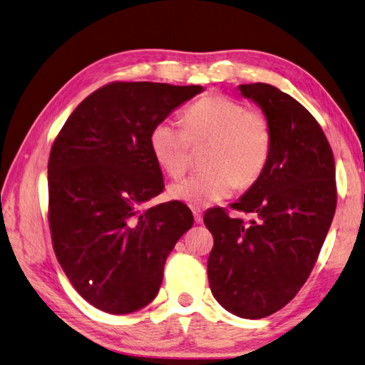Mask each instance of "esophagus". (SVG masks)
<instances>
[{"mask_svg": "<svg viewBox=\"0 0 365 365\" xmlns=\"http://www.w3.org/2000/svg\"><path fill=\"white\" fill-rule=\"evenodd\" d=\"M193 217H195V222L196 223H201L202 222V212H201V209L195 207L193 209Z\"/></svg>", "mask_w": 365, "mask_h": 365, "instance_id": "34e87169", "label": "esophagus"}]
</instances>
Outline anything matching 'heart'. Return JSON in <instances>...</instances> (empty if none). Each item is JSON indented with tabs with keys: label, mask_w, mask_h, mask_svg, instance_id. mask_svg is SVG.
<instances>
[{
	"label": "heart",
	"mask_w": 365,
	"mask_h": 365,
	"mask_svg": "<svg viewBox=\"0 0 365 365\" xmlns=\"http://www.w3.org/2000/svg\"><path fill=\"white\" fill-rule=\"evenodd\" d=\"M183 128L158 123L150 134L156 163L170 177H182L191 163V145L209 142L207 170L170 185V196L190 205H209L235 188L254 185L269 161L273 128L262 110L220 94L205 96L185 110Z\"/></svg>",
	"instance_id": "heart-1"
}]
</instances>
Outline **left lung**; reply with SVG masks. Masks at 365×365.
<instances>
[{
    "instance_id": "left-lung-1",
    "label": "left lung",
    "mask_w": 365,
    "mask_h": 365,
    "mask_svg": "<svg viewBox=\"0 0 365 365\" xmlns=\"http://www.w3.org/2000/svg\"><path fill=\"white\" fill-rule=\"evenodd\" d=\"M273 128V150L260 178L231 209L205 212L214 236L207 260L212 295L244 319H262L292 300L313 271L336 207L335 161L314 116L264 83L241 84Z\"/></svg>"
}]
</instances>
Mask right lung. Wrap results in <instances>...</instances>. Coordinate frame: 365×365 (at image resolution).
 Here are the masks:
<instances>
[{
	"label": "right lung",
	"mask_w": 365,
	"mask_h": 365,
	"mask_svg": "<svg viewBox=\"0 0 365 365\" xmlns=\"http://www.w3.org/2000/svg\"><path fill=\"white\" fill-rule=\"evenodd\" d=\"M202 86L115 81L78 105L48 164L52 247L86 302L128 314L153 300L165 258L193 225L187 204H142L164 190L151 129Z\"/></svg>",
	"instance_id": "right-lung-1"
}]
</instances>
